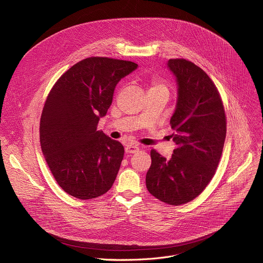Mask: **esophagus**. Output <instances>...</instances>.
Listing matches in <instances>:
<instances>
[{"label":"esophagus","instance_id":"esophagus-1","mask_svg":"<svg viewBox=\"0 0 263 263\" xmlns=\"http://www.w3.org/2000/svg\"><path fill=\"white\" fill-rule=\"evenodd\" d=\"M139 151V147L136 145V144H127L126 147H125V152L128 153V154H135Z\"/></svg>","mask_w":263,"mask_h":263}]
</instances>
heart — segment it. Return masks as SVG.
<instances>
[{
  "instance_id": "1",
  "label": "heart",
  "mask_w": 263,
  "mask_h": 263,
  "mask_svg": "<svg viewBox=\"0 0 263 263\" xmlns=\"http://www.w3.org/2000/svg\"><path fill=\"white\" fill-rule=\"evenodd\" d=\"M151 89H165V86L159 81V80H154L152 82V86H151Z\"/></svg>"
}]
</instances>
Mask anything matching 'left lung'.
Wrapping results in <instances>:
<instances>
[{"label":"left lung","instance_id":"obj_1","mask_svg":"<svg viewBox=\"0 0 263 263\" xmlns=\"http://www.w3.org/2000/svg\"><path fill=\"white\" fill-rule=\"evenodd\" d=\"M178 97L170 124L177 144L171 159L151 151L145 184L161 202L178 206L197 198L218 165L227 123L219 93L208 74L185 59H170Z\"/></svg>","mask_w":263,"mask_h":263}]
</instances>
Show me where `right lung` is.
I'll return each instance as SVG.
<instances>
[{"mask_svg":"<svg viewBox=\"0 0 263 263\" xmlns=\"http://www.w3.org/2000/svg\"><path fill=\"white\" fill-rule=\"evenodd\" d=\"M137 66L126 60L89 57L66 70L51 89L40 138L46 161L66 194L89 200L114 185L125 149L97 127L117 84Z\"/></svg>","mask_w":263,"mask_h":263,"instance_id":"add662e5","label":"right lung"}]
</instances>
